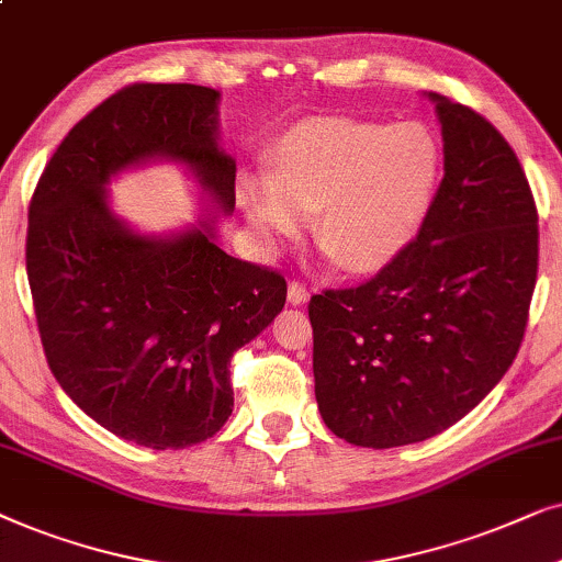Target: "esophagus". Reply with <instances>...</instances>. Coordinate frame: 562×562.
Returning <instances> with one entry per match:
<instances>
[{"label": "esophagus", "mask_w": 562, "mask_h": 562, "mask_svg": "<svg viewBox=\"0 0 562 562\" xmlns=\"http://www.w3.org/2000/svg\"><path fill=\"white\" fill-rule=\"evenodd\" d=\"M308 297H311L308 288H305L301 280L290 282V290H288V301L290 303H293V305H305V303H308Z\"/></svg>", "instance_id": "esophagus-1"}]
</instances>
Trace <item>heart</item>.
<instances>
[{
	"label": "heart",
	"instance_id": "obj_1",
	"mask_svg": "<svg viewBox=\"0 0 562 562\" xmlns=\"http://www.w3.org/2000/svg\"><path fill=\"white\" fill-rule=\"evenodd\" d=\"M442 151L422 125L316 117L277 140L269 179L246 175L238 203L267 244L313 215V238L349 274L393 265L424 226Z\"/></svg>",
	"mask_w": 562,
	"mask_h": 562
}]
</instances>
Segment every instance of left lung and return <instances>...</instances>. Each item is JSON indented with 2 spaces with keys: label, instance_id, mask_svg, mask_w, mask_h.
I'll return each mask as SVG.
<instances>
[{
  "label": "left lung",
  "instance_id": "obj_1",
  "mask_svg": "<svg viewBox=\"0 0 562 562\" xmlns=\"http://www.w3.org/2000/svg\"><path fill=\"white\" fill-rule=\"evenodd\" d=\"M426 97L445 179L416 241L364 285L308 305L321 418L372 450L450 429L498 385L537 282V207L512 146L475 110Z\"/></svg>",
  "mask_w": 562,
  "mask_h": 562
}]
</instances>
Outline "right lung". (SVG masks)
Segmentation results:
<instances>
[{
  "mask_svg": "<svg viewBox=\"0 0 562 562\" xmlns=\"http://www.w3.org/2000/svg\"><path fill=\"white\" fill-rule=\"evenodd\" d=\"M218 102L198 85L120 89L69 131L30 203L27 280L48 368L89 418L151 450L221 431L231 357L288 295L285 277L218 246V221L236 207ZM156 160L199 184L198 224L144 235L111 211V179Z\"/></svg>",
  "mask_w": 562,
  "mask_h": 562,
  "instance_id": "obj_1",
  "label": "right lung"
}]
</instances>
